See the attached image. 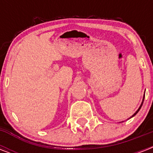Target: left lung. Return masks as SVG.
I'll return each instance as SVG.
<instances>
[{"label": "left lung", "instance_id": "left-lung-1", "mask_svg": "<svg viewBox=\"0 0 153 153\" xmlns=\"http://www.w3.org/2000/svg\"><path fill=\"white\" fill-rule=\"evenodd\" d=\"M144 99H145V94H144V97H143V100H142V102H141V104H140V107H139V108H138V109L137 110V111L135 112V113H134V114H133V115H132V117H129V118H131V117H134L136 115V114H137L138 112H139V110H140V108H141V106H142V105H143V102H144ZM128 118V119H129Z\"/></svg>", "mask_w": 153, "mask_h": 153}]
</instances>
